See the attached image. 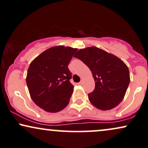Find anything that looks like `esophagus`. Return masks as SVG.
<instances>
[{"label": "esophagus", "mask_w": 148, "mask_h": 148, "mask_svg": "<svg viewBox=\"0 0 148 148\" xmlns=\"http://www.w3.org/2000/svg\"><path fill=\"white\" fill-rule=\"evenodd\" d=\"M82 84H83V80H81V81L78 83V85H81Z\"/></svg>", "instance_id": "esophagus-1"}]
</instances>
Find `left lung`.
I'll return each mask as SVG.
<instances>
[{
  "mask_svg": "<svg viewBox=\"0 0 148 148\" xmlns=\"http://www.w3.org/2000/svg\"><path fill=\"white\" fill-rule=\"evenodd\" d=\"M74 57L80 59L92 73L95 89L88 94L91 103L102 111L116 107L124 99L130 80L124 61L95 46L80 49Z\"/></svg>",
  "mask_w": 148,
  "mask_h": 148,
  "instance_id": "1",
  "label": "left lung"
}]
</instances>
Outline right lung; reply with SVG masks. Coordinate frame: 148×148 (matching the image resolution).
<instances>
[{"label": "right lung", "mask_w": 148, "mask_h": 148, "mask_svg": "<svg viewBox=\"0 0 148 148\" xmlns=\"http://www.w3.org/2000/svg\"><path fill=\"white\" fill-rule=\"evenodd\" d=\"M77 50L64 46H53L37 56L27 71V85L35 104L46 112L57 113L70 102L74 86L68 64Z\"/></svg>", "instance_id": "add662e5"}]
</instances>
